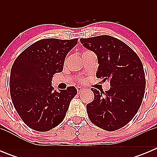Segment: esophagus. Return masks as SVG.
I'll return each mask as SVG.
<instances>
[{
  "label": "esophagus",
  "instance_id": "obj_1",
  "mask_svg": "<svg viewBox=\"0 0 157 157\" xmlns=\"http://www.w3.org/2000/svg\"><path fill=\"white\" fill-rule=\"evenodd\" d=\"M76 89H77V91H78V93L82 92V91L84 90H85V89L83 88V87H81V86H78Z\"/></svg>",
  "mask_w": 157,
  "mask_h": 157
}]
</instances>
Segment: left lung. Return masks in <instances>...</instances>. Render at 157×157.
<instances>
[{
  "instance_id": "obj_1",
  "label": "left lung",
  "mask_w": 157,
  "mask_h": 157,
  "mask_svg": "<svg viewBox=\"0 0 157 157\" xmlns=\"http://www.w3.org/2000/svg\"><path fill=\"white\" fill-rule=\"evenodd\" d=\"M84 46L98 56L96 76L110 82V89L92 88L94 99L86 111L94 125L107 131L122 128L138 112L144 98L145 77L136 52L120 39L109 35L81 38Z\"/></svg>"
}]
</instances>
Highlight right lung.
Returning <instances> with one entry per match:
<instances>
[{"label":"right lung","instance_id":"obj_1","mask_svg":"<svg viewBox=\"0 0 157 157\" xmlns=\"http://www.w3.org/2000/svg\"><path fill=\"white\" fill-rule=\"evenodd\" d=\"M78 38H45L36 41L19 54L9 78L12 103L25 124L45 132L61 123L70 102L77 94L74 86L53 90L52 78L63 71L67 54Z\"/></svg>","mask_w":157,"mask_h":157}]
</instances>
